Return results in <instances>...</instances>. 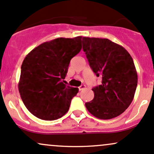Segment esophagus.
I'll list each match as a JSON object with an SVG mask.
<instances>
[{
    "mask_svg": "<svg viewBox=\"0 0 154 154\" xmlns=\"http://www.w3.org/2000/svg\"><path fill=\"white\" fill-rule=\"evenodd\" d=\"M85 88H86V86L85 85H82L79 87V91H82V90H84Z\"/></svg>",
    "mask_w": 154,
    "mask_h": 154,
    "instance_id": "esophagus-1",
    "label": "esophagus"
}]
</instances>
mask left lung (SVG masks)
<instances>
[{
    "instance_id": "8db88e82",
    "label": "left lung",
    "mask_w": 154,
    "mask_h": 154,
    "mask_svg": "<svg viewBox=\"0 0 154 154\" xmlns=\"http://www.w3.org/2000/svg\"><path fill=\"white\" fill-rule=\"evenodd\" d=\"M82 49L90 66L102 79L93 88L94 98L85 103L88 111L100 119L116 117L132 103L137 85L133 60L122 46L106 38H83Z\"/></svg>"
}]
</instances>
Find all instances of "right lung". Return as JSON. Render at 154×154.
<instances>
[{
    "mask_svg": "<svg viewBox=\"0 0 154 154\" xmlns=\"http://www.w3.org/2000/svg\"><path fill=\"white\" fill-rule=\"evenodd\" d=\"M82 36L59 38L40 44L26 56L18 85L28 111L43 120L61 118L68 111L77 88L63 84L69 62L82 49Z\"/></svg>",
    "mask_w": 154,
    "mask_h": 154,
    "instance_id": "right-lung-1",
    "label": "right lung"
}]
</instances>
